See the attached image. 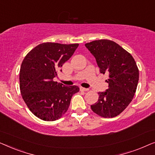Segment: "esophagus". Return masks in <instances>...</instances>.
Masks as SVG:
<instances>
[{"mask_svg": "<svg viewBox=\"0 0 155 155\" xmlns=\"http://www.w3.org/2000/svg\"><path fill=\"white\" fill-rule=\"evenodd\" d=\"M80 90H81V91H84V92H87V91H89V89L88 88L81 87V88H80Z\"/></svg>", "mask_w": 155, "mask_h": 155, "instance_id": "34e87169", "label": "esophagus"}]
</instances>
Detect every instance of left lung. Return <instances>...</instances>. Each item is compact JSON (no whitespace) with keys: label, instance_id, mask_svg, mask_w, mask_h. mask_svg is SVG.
<instances>
[{"label":"left lung","instance_id":"8db88e82","mask_svg":"<svg viewBox=\"0 0 155 155\" xmlns=\"http://www.w3.org/2000/svg\"><path fill=\"white\" fill-rule=\"evenodd\" d=\"M85 46L96 58L100 73L109 74L106 80L109 88L98 93V101L91 109L101 117H115L128 107L136 92L139 80L136 63L130 53L111 40H95Z\"/></svg>","mask_w":155,"mask_h":155}]
</instances>
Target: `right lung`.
Wrapping results in <instances>:
<instances>
[{
	"label": "right lung",
	"instance_id": "obj_1",
	"mask_svg": "<svg viewBox=\"0 0 155 155\" xmlns=\"http://www.w3.org/2000/svg\"><path fill=\"white\" fill-rule=\"evenodd\" d=\"M78 46L46 42L25 57L20 71V92L29 109L40 119H59L68 109L73 95L79 92L78 86H65L53 80Z\"/></svg>",
	"mask_w": 155,
	"mask_h": 155
}]
</instances>
